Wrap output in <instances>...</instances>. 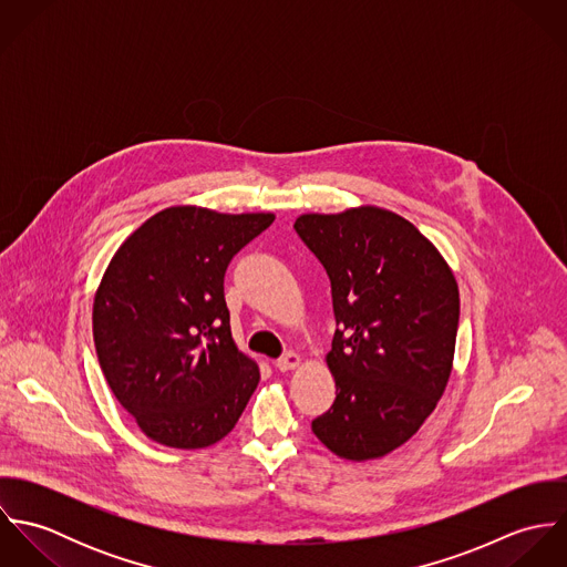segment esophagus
<instances>
[{"label":"esophagus","mask_w":567,"mask_h":567,"mask_svg":"<svg viewBox=\"0 0 567 567\" xmlns=\"http://www.w3.org/2000/svg\"><path fill=\"white\" fill-rule=\"evenodd\" d=\"M301 364V355L299 353H295V351H288V353H284L279 360H275V367L279 369V371H292V369H297Z\"/></svg>","instance_id":"esophagus-1"}]
</instances>
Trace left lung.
I'll return each mask as SVG.
<instances>
[{"instance_id":"1","label":"left lung","mask_w":567,"mask_h":567,"mask_svg":"<svg viewBox=\"0 0 567 567\" xmlns=\"http://www.w3.org/2000/svg\"><path fill=\"white\" fill-rule=\"evenodd\" d=\"M295 229L331 281V408L312 421L347 461L382 458L436 408L454 360L461 299L452 268L412 223L380 207L303 214Z\"/></svg>"}]
</instances>
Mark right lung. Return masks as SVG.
<instances>
[{
	"mask_svg": "<svg viewBox=\"0 0 567 567\" xmlns=\"http://www.w3.org/2000/svg\"><path fill=\"white\" fill-rule=\"evenodd\" d=\"M272 220L167 207L109 261L93 301L95 353L113 395L148 439L200 450L236 427L259 367L234 342L225 272Z\"/></svg>",
	"mask_w": 567,
	"mask_h": 567,
	"instance_id": "right-lung-1",
	"label": "right lung"
}]
</instances>
